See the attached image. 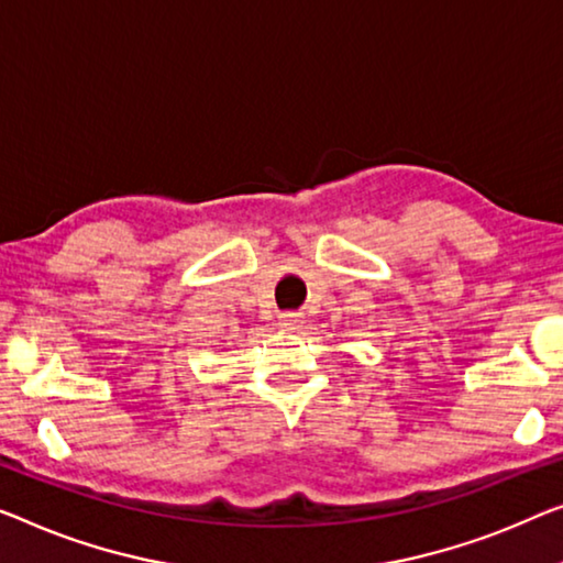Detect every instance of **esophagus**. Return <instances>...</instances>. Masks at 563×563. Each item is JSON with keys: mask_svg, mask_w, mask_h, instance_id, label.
I'll use <instances>...</instances> for the list:
<instances>
[{"mask_svg": "<svg viewBox=\"0 0 563 563\" xmlns=\"http://www.w3.org/2000/svg\"><path fill=\"white\" fill-rule=\"evenodd\" d=\"M300 323H303V316H300V313H290V310H285V313H280V329L298 331Z\"/></svg>", "mask_w": 563, "mask_h": 563, "instance_id": "obj_1", "label": "esophagus"}]
</instances>
